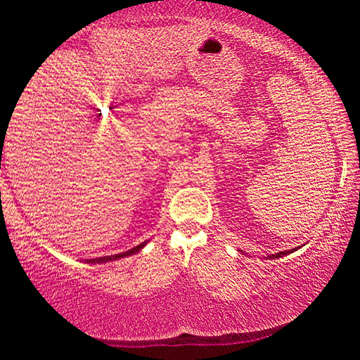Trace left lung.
<instances>
[{
	"label": "left lung",
	"instance_id": "obj_1",
	"mask_svg": "<svg viewBox=\"0 0 360 360\" xmlns=\"http://www.w3.org/2000/svg\"><path fill=\"white\" fill-rule=\"evenodd\" d=\"M298 248H294V249H290V251H281V252H276V254H270V255H266L265 259H278V257H284V255H288V254H290V252H294V251H297Z\"/></svg>",
	"mask_w": 360,
	"mask_h": 360
}]
</instances>
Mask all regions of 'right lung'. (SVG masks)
Returning a JSON list of instances; mask_svg holds the SVG:
<instances>
[{"instance_id":"add662e5","label":"right lung","mask_w":360,"mask_h":360,"mask_svg":"<svg viewBox=\"0 0 360 360\" xmlns=\"http://www.w3.org/2000/svg\"><path fill=\"white\" fill-rule=\"evenodd\" d=\"M146 245H148V241H144V243H141V245H138L136 248H131V249H129V251H125V252L114 254V255H105V257H98V259H87L85 262H87V264H106V262H114V260L129 257V255H133V254L139 252Z\"/></svg>"}]
</instances>
